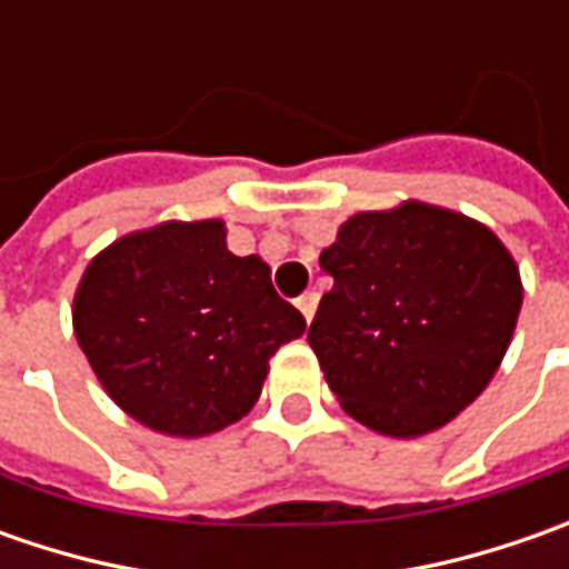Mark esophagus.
Wrapping results in <instances>:
<instances>
[{
    "mask_svg": "<svg viewBox=\"0 0 569 569\" xmlns=\"http://www.w3.org/2000/svg\"><path fill=\"white\" fill-rule=\"evenodd\" d=\"M317 303H319V297L313 295V291H307V295L297 297V310L303 313V319H307V322H313V313H317Z\"/></svg>",
    "mask_w": 569,
    "mask_h": 569,
    "instance_id": "obj_1",
    "label": "esophagus"
}]
</instances>
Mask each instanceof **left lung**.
Masks as SVG:
<instances>
[{"label": "left lung", "instance_id": "8db88e82", "mask_svg": "<svg viewBox=\"0 0 569 569\" xmlns=\"http://www.w3.org/2000/svg\"><path fill=\"white\" fill-rule=\"evenodd\" d=\"M319 269L336 284L307 341L341 408L389 437H421L475 402L522 307L491 230L421 202L348 218Z\"/></svg>", "mask_w": 569, "mask_h": 569}]
</instances>
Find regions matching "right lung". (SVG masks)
Here are the masks:
<instances>
[{"mask_svg": "<svg viewBox=\"0 0 569 569\" xmlns=\"http://www.w3.org/2000/svg\"><path fill=\"white\" fill-rule=\"evenodd\" d=\"M76 336L110 399L170 437H206L250 411L269 358L307 322L221 221L129 233L88 266Z\"/></svg>", "mask_w": 569, "mask_h": 569, "instance_id": "obj_1", "label": "right lung"}]
</instances>
